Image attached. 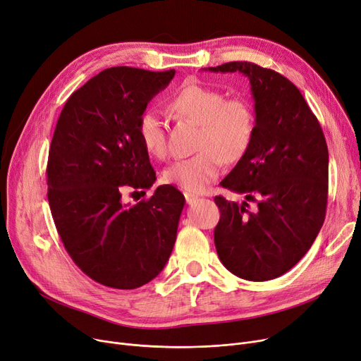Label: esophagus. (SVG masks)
Segmentation results:
<instances>
[{
  "instance_id": "esophagus-1",
  "label": "esophagus",
  "mask_w": 361,
  "mask_h": 361,
  "mask_svg": "<svg viewBox=\"0 0 361 361\" xmlns=\"http://www.w3.org/2000/svg\"><path fill=\"white\" fill-rule=\"evenodd\" d=\"M184 197H185V202L189 203V205H193V203H196V200H199V197L192 195V193H184Z\"/></svg>"
}]
</instances>
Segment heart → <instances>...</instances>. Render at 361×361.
Instances as JSON below:
<instances>
[{
    "mask_svg": "<svg viewBox=\"0 0 361 361\" xmlns=\"http://www.w3.org/2000/svg\"><path fill=\"white\" fill-rule=\"evenodd\" d=\"M169 109L200 130L197 153L172 164L164 180L189 193H200L221 174L224 161L236 162L247 152L255 134L254 109L245 99H226L223 91L197 82L184 84L171 99ZM137 131L149 154L166 158V125L158 111L149 109L140 115Z\"/></svg>",
    "mask_w": 361,
    "mask_h": 361,
    "instance_id": "heart-1",
    "label": "heart"
}]
</instances>
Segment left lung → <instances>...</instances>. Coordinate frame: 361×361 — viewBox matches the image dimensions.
<instances>
[{
    "label": "left lung",
    "mask_w": 361,
    "mask_h": 361,
    "mask_svg": "<svg viewBox=\"0 0 361 361\" xmlns=\"http://www.w3.org/2000/svg\"><path fill=\"white\" fill-rule=\"evenodd\" d=\"M207 71V69H205ZM211 72H242L255 100V134L221 181L257 203L254 211L215 196L214 230L224 267L250 281L289 271L316 240L327 205L329 153L324 134L302 94L288 78L250 61H228Z\"/></svg>",
    "instance_id": "8db88e82"
}]
</instances>
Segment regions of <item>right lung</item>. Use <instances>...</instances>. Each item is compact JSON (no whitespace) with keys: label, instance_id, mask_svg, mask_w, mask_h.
Masks as SVG:
<instances>
[{"label":"right lung","instance_id":"1","mask_svg":"<svg viewBox=\"0 0 361 361\" xmlns=\"http://www.w3.org/2000/svg\"><path fill=\"white\" fill-rule=\"evenodd\" d=\"M174 75L104 69L72 94L56 125L47 164L54 224L73 262L109 288L149 283L176 243L185 200L174 185H159L133 207L122 200L156 180L137 125Z\"/></svg>","mask_w":361,"mask_h":361}]
</instances>
